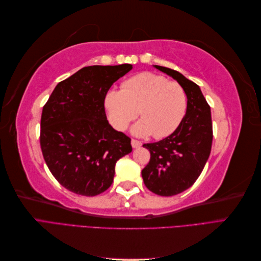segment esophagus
I'll list each match as a JSON object with an SVG mask.
<instances>
[{
	"label": "esophagus",
	"instance_id": "34e87169",
	"mask_svg": "<svg viewBox=\"0 0 261 261\" xmlns=\"http://www.w3.org/2000/svg\"><path fill=\"white\" fill-rule=\"evenodd\" d=\"M141 145V141H139V140H137V139H132V147L133 148H139Z\"/></svg>",
	"mask_w": 261,
	"mask_h": 261
}]
</instances>
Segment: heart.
<instances>
[{
    "label": "heart",
    "mask_w": 261,
    "mask_h": 261,
    "mask_svg": "<svg viewBox=\"0 0 261 261\" xmlns=\"http://www.w3.org/2000/svg\"><path fill=\"white\" fill-rule=\"evenodd\" d=\"M105 103L109 121L117 130H124L138 113L143 120L134 132L163 138L183 120L187 100L179 84L156 74L141 73L124 82L122 90L109 91Z\"/></svg>",
    "instance_id": "heart-1"
}]
</instances>
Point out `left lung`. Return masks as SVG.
I'll return each mask as SVG.
<instances>
[{
  "label": "left lung",
  "instance_id": "8db88e82",
  "mask_svg": "<svg viewBox=\"0 0 261 261\" xmlns=\"http://www.w3.org/2000/svg\"><path fill=\"white\" fill-rule=\"evenodd\" d=\"M183 87L187 110L178 127L160 141L145 144L150 161L141 171L146 187L160 196H174L191 187L206 165L212 146V121L208 102L198 85L174 69L155 65Z\"/></svg>",
  "mask_w": 261,
  "mask_h": 261
}]
</instances>
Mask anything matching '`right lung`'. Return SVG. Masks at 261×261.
Segmentation results:
<instances>
[{
    "mask_svg": "<svg viewBox=\"0 0 261 261\" xmlns=\"http://www.w3.org/2000/svg\"><path fill=\"white\" fill-rule=\"evenodd\" d=\"M130 64L86 66L55 87L43 106L40 147L52 175L68 191L96 196L111 186L115 163L132 152L130 138L107 120L110 87Z\"/></svg>",
    "mask_w": 261,
    "mask_h": 261,
    "instance_id": "1",
    "label": "right lung"
}]
</instances>
